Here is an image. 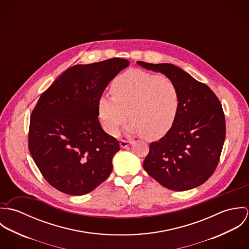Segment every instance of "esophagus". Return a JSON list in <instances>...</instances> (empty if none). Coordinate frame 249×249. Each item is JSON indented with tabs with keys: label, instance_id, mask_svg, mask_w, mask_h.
Masks as SVG:
<instances>
[{
	"label": "esophagus",
	"instance_id": "esophagus-1",
	"mask_svg": "<svg viewBox=\"0 0 249 249\" xmlns=\"http://www.w3.org/2000/svg\"><path fill=\"white\" fill-rule=\"evenodd\" d=\"M131 143H132L131 141H126V140H121V141H120L121 147H127V146L130 145Z\"/></svg>",
	"mask_w": 249,
	"mask_h": 249
}]
</instances>
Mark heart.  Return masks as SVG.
I'll use <instances>...</instances> for the list:
<instances>
[{
	"label": "heart",
	"mask_w": 249,
	"mask_h": 249,
	"mask_svg": "<svg viewBox=\"0 0 249 249\" xmlns=\"http://www.w3.org/2000/svg\"><path fill=\"white\" fill-rule=\"evenodd\" d=\"M112 97L99 100V113L107 131L116 135L129 119V131L147 140L166 135L178 117L180 96L177 85L166 76L133 69L118 75L110 88Z\"/></svg>",
	"instance_id": "heart-1"
}]
</instances>
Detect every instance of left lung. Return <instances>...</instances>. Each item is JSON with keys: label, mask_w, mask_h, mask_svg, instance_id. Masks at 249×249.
I'll use <instances>...</instances> for the list:
<instances>
[{"label": "left lung", "mask_w": 249, "mask_h": 249, "mask_svg": "<svg viewBox=\"0 0 249 249\" xmlns=\"http://www.w3.org/2000/svg\"><path fill=\"white\" fill-rule=\"evenodd\" d=\"M164 73L177 85L180 107L175 124L149 144L142 167L162 186L187 191L203 184L218 164L225 139V117L220 102L204 83L169 63L137 62Z\"/></svg>", "instance_id": "left-lung-1"}]
</instances>
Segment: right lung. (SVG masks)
Listing matches in <instances>:
<instances>
[{
  "mask_svg": "<svg viewBox=\"0 0 249 249\" xmlns=\"http://www.w3.org/2000/svg\"><path fill=\"white\" fill-rule=\"evenodd\" d=\"M129 65L110 58L63 71L39 98L31 115L29 150L42 176L71 196L92 192L112 172L119 142L102 128L99 100Z\"/></svg>",
  "mask_w": 249,
  "mask_h": 249,
  "instance_id": "1",
  "label": "right lung"
}]
</instances>
